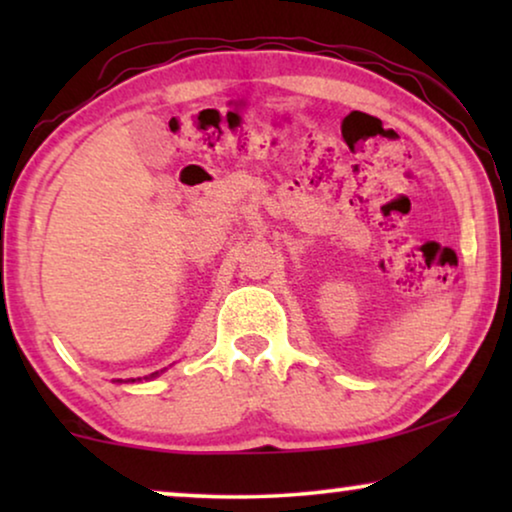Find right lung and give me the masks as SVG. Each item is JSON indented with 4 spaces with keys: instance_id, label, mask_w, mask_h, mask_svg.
I'll return each mask as SVG.
<instances>
[{
    "instance_id": "add662e5",
    "label": "right lung",
    "mask_w": 512,
    "mask_h": 512,
    "mask_svg": "<svg viewBox=\"0 0 512 512\" xmlns=\"http://www.w3.org/2000/svg\"><path fill=\"white\" fill-rule=\"evenodd\" d=\"M153 375H156V373H153Z\"/></svg>"
}]
</instances>
